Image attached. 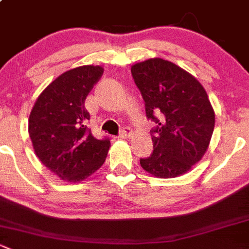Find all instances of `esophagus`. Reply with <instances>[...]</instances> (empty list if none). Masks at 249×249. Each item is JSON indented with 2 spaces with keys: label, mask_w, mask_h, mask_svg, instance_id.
Wrapping results in <instances>:
<instances>
[{
  "label": "esophagus",
  "mask_w": 249,
  "mask_h": 249,
  "mask_svg": "<svg viewBox=\"0 0 249 249\" xmlns=\"http://www.w3.org/2000/svg\"><path fill=\"white\" fill-rule=\"evenodd\" d=\"M131 133H132L131 129H129V127H124V129H123L122 131H120L119 137L120 138H129L130 136H131Z\"/></svg>",
  "instance_id": "obj_1"
}]
</instances>
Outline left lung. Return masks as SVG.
<instances>
[{
  "instance_id": "8db88e82",
  "label": "left lung",
  "mask_w": 249,
  "mask_h": 249,
  "mask_svg": "<svg viewBox=\"0 0 249 249\" xmlns=\"http://www.w3.org/2000/svg\"><path fill=\"white\" fill-rule=\"evenodd\" d=\"M136 86L145 103L154 150L141 159V166L161 179L185 174L200 161L210 144L214 112L205 89L179 65L150 58L131 67Z\"/></svg>"
}]
</instances>
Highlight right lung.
<instances>
[{
  "label": "right lung",
  "mask_w": 249,
  "mask_h": 249,
  "mask_svg": "<svg viewBox=\"0 0 249 249\" xmlns=\"http://www.w3.org/2000/svg\"><path fill=\"white\" fill-rule=\"evenodd\" d=\"M100 65H83L63 72L40 93L28 119L36 155L59 179L80 182L104 164L111 143L96 140L87 129L85 101L103 76Z\"/></svg>",
  "instance_id": "obj_1"
}]
</instances>
